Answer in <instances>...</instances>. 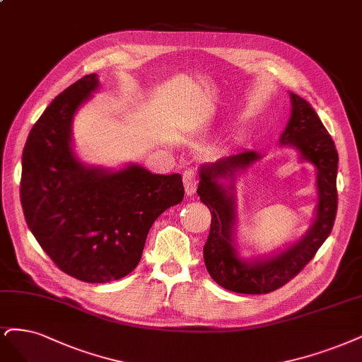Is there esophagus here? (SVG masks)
I'll list each match as a JSON object with an SVG mask.
<instances>
[{
    "label": "esophagus",
    "mask_w": 362,
    "mask_h": 362,
    "mask_svg": "<svg viewBox=\"0 0 362 362\" xmlns=\"http://www.w3.org/2000/svg\"><path fill=\"white\" fill-rule=\"evenodd\" d=\"M182 182H184V189L185 193L189 196H193L196 192V187H197V175H196V170L194 169H187L182 173Z\"/></svg>",
    "instance_id": "34e87169"
}]
</instances>
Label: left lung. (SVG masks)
<instances>
[{"instance_id": "1", "label": "left lung", "mask_w": 362, "mask_h": 362, "mask_svg": "<svg viewBox=\"0 0 362 362\" xmlns=\"http://www.w3.org/2000/svg\"><path fill=\"white\" fill-rule=\"evenodd\" d=\"M289 97L291 118L280 134L279 146L295 149L298 160L310 163L316 173L315 216L300 238L268 255L245 257L240 252L236 182L265 156L245 149L199 168L197 194L213 214L204 247L205 267L217 284L236 293H268L281 288L313 259L334 226L337 149L311 105L298 94L289 93Z\"/></svg>"}]
</instances>
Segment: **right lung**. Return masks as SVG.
Wrapping results in <instances>:
<instances>
[{
	"mask_svg": "<svg viewBox=\"0 0 362 362\" xmlns=\"http://www.w3.org/2000/svg\"><path fill=\"white\" fill-rule=\"evenodd\" d=\"M98 88L93 73L55 97L22 154L21 202L28 228L61 271L86 283L130 274L153 223L184 197L180 173L157 175L132 161L110 169L79 158L73 119Z\"/></svg>",
	"mask_w": 362,
	"mask_h": 362,
	"instance_id": "1",
	"label": "right lung"
}]
</instances>
